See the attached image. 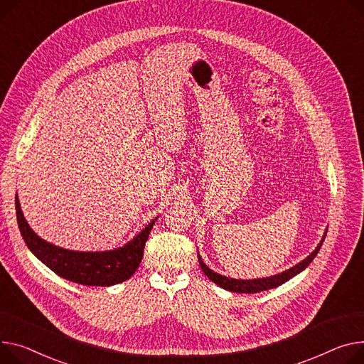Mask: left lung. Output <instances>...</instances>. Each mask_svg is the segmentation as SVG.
<instances>
[{
    "label": "left lung",
    "instance_id": "8db88e82",
    "mask_svg": "<svg viewBox=\"0 0 364 364\" xmlns=\"http://www.w3.org/2000/svg\"><path fill=\"white\" fill-rule=\"evenodd\" d=\"M326 232L328 230L325 231L321 243L318 245V247L314 249L304 260H301L300 263H297L296 266H293V268H289L281 274H277L274 277H268V278H257V279H234V278H227L224 275H220L213 272L212 269H209L208 266L203 263L202 257L198 255L199 257V263H200V268L202 271L205 272V275L212 281L215 282L216 285H220L221 288L224 289H228V291H232V293H249V294H255V293H260V291H266V289H271V288H275L284 282H287L288 279H291L293 277H296L297 274H300L301 271H304L307 266L310 264V262L316 257L318 252L321 250L322 247V243L323 240L326 237Z\"/></svg>",
    "mask_w": 364,
    "mask_h": 364
}]
</instances>
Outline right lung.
Here are the masks:
<instances>
[{
    "mask_svg": "<svg viewBox=\"0 0 364 364\" xmlns=\"http://www.w3.org/2000/svg\"><path fill=\"white\" fill-rule=\"evenodd\" d=\"M17 224L31 252L58 277L92 287H109L129 279L143 257V249L155 220L123 247L107 252H75L54 246L33 232L26 223L16 195Z\"/></svg>",
    "mask_w": 364,
    "mask_h": 364,
    "instance_id": "obj_1",
    "label": "right lung"
}]
</instances>
